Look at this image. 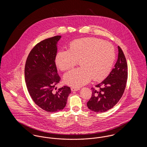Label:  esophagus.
Wrapping results in <instances>:
<instances>
[{"mask_svg": "<svg viewBox=\"0 0 147 147\" xmlns=\"http://www.w3.org/2000/svg\"><path fill=\"white\" fill-rule=\"evenodd\" d=\"M80 89L79 88H75V87H71V91H78Z\"/></svg>", "mask_w": 147, "mask_h": 147, "instance_id": "1", "label": "esophagus"}]
</instances>
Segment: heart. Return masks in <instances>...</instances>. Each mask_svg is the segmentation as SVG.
Instances as JSON below:
<instances>
[{
  "label": "heart",
  "instance_id": "b5f03b06",
  "mask_svg": "<svg viewBox=\"0 0 147 147\" xmlns=\"http://www.w3.org/2000/svg\"><path fill=\"white\" fill-rule=\"evenodd\" d=\"M115 59L113 46L108 42L94 37H86L73 41L68 50L59 51L55 63L61 70H69L79 61L80 68L65 73V84L79 87L91 79L95 81L105 79L110 72Z\"/></svg>",
  "mask_w": 147,
  "mask_h": 147
}]
</instances>
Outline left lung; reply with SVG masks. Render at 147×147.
<instances>
[{"label":"left lung","instance_id":"1","mask_svg":"<svg viewBox=\"0 0 147 147\" xmlns=\"http://www.w3.org/2000/svg\"><path fill=\"white\" fill-rule=\"evenodd\" d=\"M118 59L110 74L101 83L92 88L88 107L94 112H104L111 109L122 96L126 88L128 68L126 57L118 46Z\"/></svg>","mask_w":147,"mask_h":147}]
</instances>
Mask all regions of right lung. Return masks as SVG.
Listing matches in <instances>:
<instances>
[{
    "label": "right lung",
    "mask_w": 147,
    "mask_h": 147,
    "mask_svg": "<svg viewBox=\"0 0 147 147\" xmlns=\"http://www.w3.org/2000/svg\"><path fill=\"white\" fill-rule=\"evenodd\" d=\"M61 38L56 36L38 43L30 51L25 67V79L30 96L36 105L48 112L62 110L71 92L67 86L55 90L61 80L55 63L57 44Z\"/></svg>",
    "instance_id": "add662e5"
}]
</instances>
